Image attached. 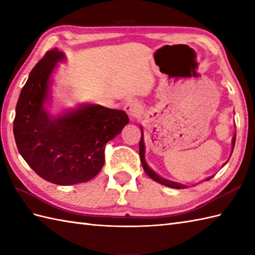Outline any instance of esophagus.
<instances>
[{
    "label": "esophagus",
    "mask_w": 255,
    "mask_h": 255,
    "mask_svg": "<svg viewBox=\"0 0 255 255\" xmlns=\"http://www.w3.org/2000/svg\"><path fill=\"white\" fill-rule=\"evenodd\" d=\"M125 111L128 114V116L130 119L136 118L139 114L140 111V107L138 102L136 100H129L126 102V104H125Z\"/></svg>",
    "instance_id": "esophagus-1"
}]
</instances>
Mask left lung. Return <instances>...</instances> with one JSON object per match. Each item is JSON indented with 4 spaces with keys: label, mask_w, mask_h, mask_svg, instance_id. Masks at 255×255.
<instances>
[{
    "label": "left lung",
    "mask_w": 255,
    "mask_h": 255,
    "mask_svg": "<svg viewBox=\"0 0 255 255\" xmlns=\"http://www.w3.org/2000/svg\"><path fill=\"white\" fill-rule=\"evenodd\" d=\"M140 130H141V139H140V142H139V155H140V160H141V164H142V167H143L144 172L147 173V174L150 176V178H152L153 181L158 182V183L162 184V185H164V186L171 187V188H176V189L186 188L187 187L186 185H183V184L177 183V182H173V181H170V180H166V178L160 176L159 174H156V173L148 165L147 161H145V158H144L145 145H144V140H143V129H142V127H140ZM235 143H236V133H235V136L232 137V141H231V148H232L231 149V154H232V151H234V148H235ZM213 176H208L207 178H206V181H209Z\"/></svg>",
    "instance_id": "1"
}]
</instances>
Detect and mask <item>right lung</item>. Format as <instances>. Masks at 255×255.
Here are the masks:
<instances>
[{"mask_svg": "<svg viewBox=\"0 0 255 255\" xmlns=\"http://www.w3.org/2000/svg\"><path fill=\"white\" fill-rule=\"evenodd\" d=\"M66 55L48 51L29 73L16 104L13 131L18 152L44 180L73 185L92 180L104 165L105 144L129 123L127 114L82 104L52 115V73Z\"/></svg>", "mask_w": 255, "mask_h": 255, "instance_id": "right-lung-1", "label": "right lung"}]
</instances>
